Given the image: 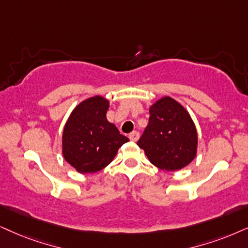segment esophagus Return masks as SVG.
Masks as SVG:
<instances>
[{"label":"esophagus","instance_id":"34e87169","mask_svg":"<svg viewBox=\"0 0 248 248\" xmlns=\"http://www.w3.org/2000/svg\"><path fill=\"white\" fill-rule=\"evenodd\" d=\"M129 139L130 140H133V142H137L140 139V133L139 131H133V133L129 134Z\"/></svg>","mask_w":248,"mask_h":248}]
</instances>
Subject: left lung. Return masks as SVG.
Returning <instances> with one entry per match:
<instances>
[{
  "instance_id": "left-lung-1",
  "label": "left lung",
  "mask_w": 248,
  "mask_h": 248,
  "mask_svg": "<svg viewBox=\"0 0 248 248\" xmlns=\"http://www.w3.org/2000/svg\"><path fill=\"white\" fill-rule=\"evenodd\" d=\"M149 124L137 145L150 162L167 171L186 167L196 158L198 134L183 105L164 96L150 106Z\"/></svg>"
}]
</instances>
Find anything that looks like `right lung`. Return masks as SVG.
<instances>
[{
  "label": "right lung",
  "mask_w": 248,
  "mask_h": 248,
  "mask_svg": "<svg viewBox=\"0 0 248 248\" xmlns=\"http://www.w3.org/2000/svg\"><path fill=\"white\" fill-rule=\"evenodd\" d=\"M109 102L103 96L84 99L75 106L64 126L62 156L78 173L102 170L111 164L119 147L127 143L115 124L106 119Z\"/></svg>",
  "instance_id": "obj_1"
}]
</instances>
